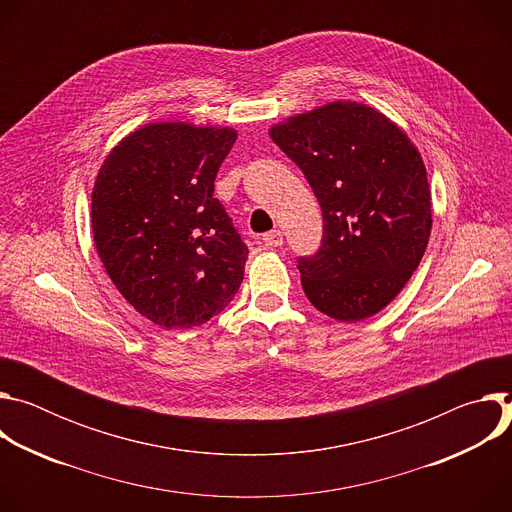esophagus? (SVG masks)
<instances>
[{
    "label": "esophagus",
    "mask_w": 512,
    "mask_h": 512,
    "mask_svg": "<svg viewBox=\"0 0 512 512\" xmlns=\"http://www.w3.org/2000/svg\"><path fill=\"white\" fill-rule=\"evenodd\" d=\"M261 241L265 243L267 249H275V247H279L283 243V235L279 231H269V233L263 235Z\"/></svg>",
    "instance_id": "esophagus-1"
}]
</instances>
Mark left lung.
Instances as JSON below:
<instances>
[{
    "mask_svg": "<svg viewBox=\"0 0 512 512\" xmlns=\"http://www.w3.org/2000/svg\"><path fill=\"white\" fill-rule=\"evenodd\" d=\"M269 135L322 206V247L298 259L308 300L340 322L375 316L405 287L429 241L421 154L389 117L356 101L294 115Z\"/></svg>",
    "mask_w": 512,
    "mask_h": 512,
    "instance_id": "left-lung-1",
    "label": "left lung"
}]
</instances>
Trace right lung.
<instances>
[{
	"label": "right lung",
	"instance_id": "1",
	"mask_svg": "<svg viewBox=\"0 0 512 512\" xmlns=\"http://www.w3.org/2000/svg\"><path fill=\"white\" fill-rule=\"evenodd\" d=\"M235 139L231 127L148 123L123 137L97 174V253L119 294L162 328L208 322L243 281L249 249L212 196Z\"/></svg>",
	"mask_w": 512,
	"mask_h": 512
}]
</instances>
